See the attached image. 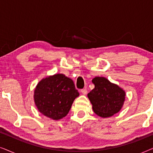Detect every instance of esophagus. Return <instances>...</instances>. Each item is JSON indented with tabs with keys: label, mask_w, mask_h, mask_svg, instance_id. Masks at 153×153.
Masks as SVG:
<instances>
[{
	"label": "esophagus",
	"mask_w": 153,
	"mask_h": 153,
	"mask_svg": "<svg viewBox=\"0 0 153 153\" xmlns=\"http://www.w3.org/2000/svg\"><path fill=\"white\" fill-rule=\"evenodd\" d=\"M81 93L83 94V95H86L87 93H88V91H87L86 88H83V89L81 90Z\"/></svg>",
	"instance_id": "obj_1"
}]
</instances>
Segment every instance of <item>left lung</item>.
<instances>
[{
  "label": "left lung",
  "instance_id": "1",
  "mask_svg": "<svg viewBox=\"0 0 153 153\" xmlns=\"http://www.w3.org/2000/svg\"><path fill=\"white\" fill-rule=\"evenodd\" d=\"M92 81L95 88L88 94V97L94 112L102 118L112 116L118 113L124 103L125 92L104 77H95Z\"/></svg>",
  "mask_w": 153,
  "mask_h": 153
}]
</instances>
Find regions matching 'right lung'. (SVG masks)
Returning <instances> with one entry per match:
<instances>
[{
	"label": "right lung",
	"instance_id": "right-lung-1",
	"mask_svg": "<svg viewBox=\"0 0 153 153\" xmlns=\"http://www.w3.org/2000/svg\"><path fill=\"white\" fill-rule=\"evenodd\" d=\"M79 95L72 79L58 74L39 81L35 88L34 100L39 112L48 118L59 120L67 116Z\"/></svg>",
	"mask_w": 153,
	"mask_h": 153
}]
</instances>
